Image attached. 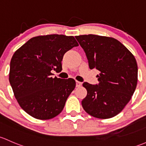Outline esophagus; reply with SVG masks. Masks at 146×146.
I'll list each match as a JSON object with an SVG mask.
<instances>
[{"mask_svg": "<svg viewBox=\"0 0 146 146\" xmlns=\"http://www.w3.org/2000/svg\"><path fill=\"white\" fill-rule=\"evenodd\" d=\"M82 82H78V81H76V87H80L81 86H82Z\"/></svg>", "mask_w": 146, "mask_h": 146, "instance_id": "esophagus-1", "label": "esophagus"}]
</instances>
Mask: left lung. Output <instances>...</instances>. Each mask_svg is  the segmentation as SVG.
I'll return each mask as SVG.
<instances>
[{
    "mask_svg": "<svg viewBox=\"0 0 146 146\" xmlns=\"http://www.w3.org/2000/svg\"><path fill=\"white\" fill-rule=\"evenodd\" d=\"M84 49L91 70L100 72L98 84L84 82V110L94 117L108 119L127 106L136 88L138 66L133 54L112 37L88 34L75 36Z\"/></svg>",
    "mask_w": 146,
    "mask_h": 146,
    "instance_id": "obj_1",
    "label": "left lung"
}]
</instances>
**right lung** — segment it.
I'll return each instance as SVG.
<instances>
[{
  "mask_svg": "<svg viewBox=\"0 0 146 146\" xmlns=\"http://www.w3.org/2000/svg\"><path fill=\"white\" fill-rule=\"evenodd\" d=\"M78 46L74 36L50 34L31 38L15 51L9 81L19 105L31 117L50 119L62 112L76 82L52 78L51 71L60 72L64 53Z\"/></svg>",
  "mask_w": 146,
  "mask_h": 146,
  "instance_id": "obj_1",
  "label": "right lung"
}]
</instances>
